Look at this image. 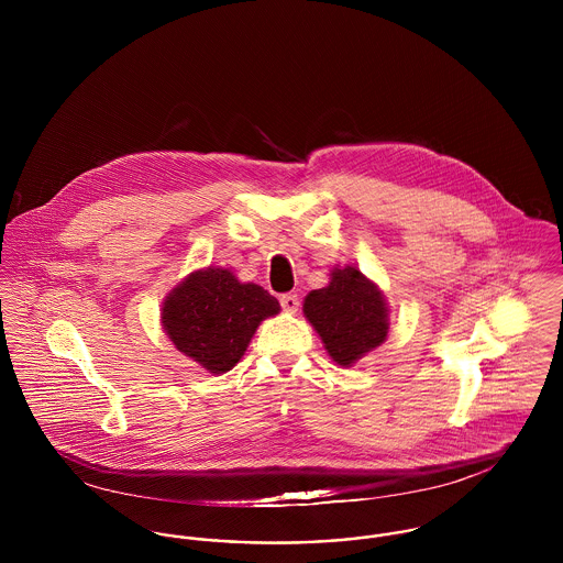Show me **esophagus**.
Returning <instances> with one entry per match:
<instances>
[{"instance_id":"esophagus-1","label":"esophagus","mask_w":563,"mask_h":563,"mask_svg":"<svg viewBox=\"0 0 563 563\" xmlns=\"http://www.w3.org/2000/svg\"><path fill=\"white\" fill-rule=\"evenodd\" d=\"M279 303H282V308L286 310V312H290V314H295L297 310H299V297L295 295V292H288V295H282V299H279Z\"/></svg>"}]
</instances>
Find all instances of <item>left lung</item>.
Masks as SVG:
<instances>
[{"mask_svg":"<svg viewBox=\"0 0 563 563\" xmlns=\"http://www.w3.org/2000/svg\"><path fill=\"white\" fill-rule=\"evenodd\" d=\"M388 312L377 284L355 266L333 268L329 284L312 290L303 301L306 319L321 335L329 357L340 366H353L384 344L390 329Z\"/></svg>","mask_w":563,"mask_h":563,"instance_id":"8db88e82","label":"left lung"}]
</instances>
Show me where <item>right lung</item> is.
Returning a JSON list of instances; mask_svg holds the SVG:
<instances>
[{
	"label": "right lung",
	"instance_id": "right-lung-1",
	"mask_svg": "<svg viewBox=\"0 0 563 563\" xmlns=\"http://www.w3.org/2000/svg\"><path fill=\"white\" fill-rule=\"evenodd\" d=\"M279 314V301L228 268L190 273L162 303V329L177 351L214 375L241 362L255 329Z\"/></svg>",
	"mask_w": 563,
	"mask_h": 563
}]
</instances>
